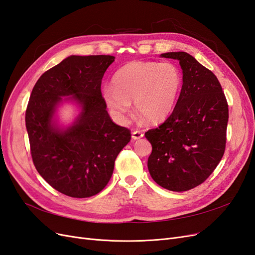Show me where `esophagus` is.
Returning <instances> with one entry per match:
<instances>
[{"label":"esophagus","instance_id":"obj_1","mask_svg":"<svg viewBox=\"0 0 255 255\" xmlns=\"http://www.w3.org/2000/svg\"><path fill=\"white\" fill-rule=\"evenodd\" d=\"M143 137V133L140 132V130H134V132L132 133V138L134 140H137V139H140V138Z\"/></svg>","mask_w":255,"mask_h":255}]
</instances>
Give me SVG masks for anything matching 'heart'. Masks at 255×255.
Listing matches in <instances>:
<instances>
[{"label": "heart", "instance_id": "b5f03b06", "mask_svg": "<svg viewBox=\"0 0 255 255\" xmlns=\"http://www.w3.org/2000/svg\"><path fill=\"white\" fill-rule=\"evenodd\" d=\"M182 75L171 63L132 61L121 67L113 86H104L102 97L113 117L125 123L134 101L135 111L150 123L166 120L182 89Z\"/></svg>", "mask_w": 255, "mask_h": 255}]
</instances>
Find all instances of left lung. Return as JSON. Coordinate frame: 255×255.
<instances>
[{"label": "left lung", "mask_w": 255, "mask_h": 255, "mask_svg": "<svg viewBox=\"0 0 255 255\" xmlns=\"http://www.w3.org/2000/svg\"><path fill=\"white\" fill-rule=\"evenodd\" d=\"M160 57L179 60L183 85L172 114L144 134L152 144L148 169L159 186L186 191L203 183L226 148L228 103L216 75L186 52Z\"/></svg>", "instance_id": "left-lung-1"}]
</instances>
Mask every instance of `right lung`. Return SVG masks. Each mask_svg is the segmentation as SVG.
Segmentation results:
<instances>
[{"label":"right lung","mask_w":255,"mask_h":255,"mask_svg":"<svg viewBox=\"0 0 255 255\" xmlns=\"http://www.w3.org/2000/svg\"><path fill=\"white\" fill-rule=\"evenodd\" d=\"M111 55H71L37 81L25 113L30 153L37 171L61 194L89 198L110 182L116 157L130 140L127 128L114 123L101 94ZM70 103L78 115L70 125L58 110Z\"/></svg>","instance_id":"1"}]
</instances>
